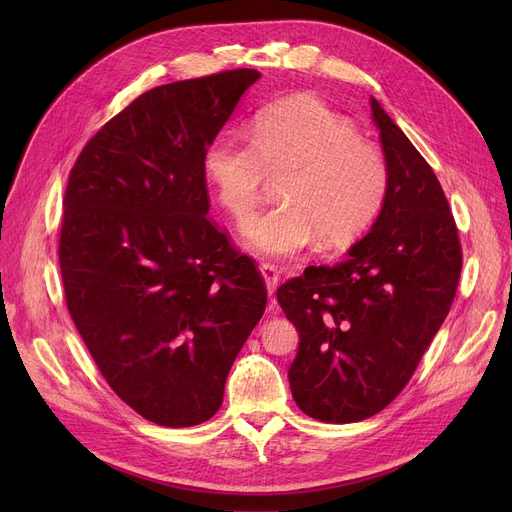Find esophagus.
Instances as JSON below:
<instances>
[{"mask_svg": "<svg viewBox=\"0 0 512 512\" xmlns=\"http://www.w3.org/2000/svg\"><path fill=\"white\" fill-rule=\"evenodd\" d=\"M259 270L263 274V280H265V286H267V294H270V297H274V292L278 288V280H280L278 265H274L270 261H261L259 263Z\"/></svg>", "mask_w": 512, "mask_h": 512, "instance_id": "34e87169", "label": "esophagus"}]
</instances>
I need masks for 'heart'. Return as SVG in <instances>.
<instances>
[{
  "mask_svg": "<svg viewBox=\"0 0 512 512\" xmlns=\"http://www.w3.org/2000/svg\"><path fill=\"white\" fill-rule=\"evenodd\" d=\"M203 164L220 203L236 218L257 207L272 174H284L282 203L242 224L247 245L274 257L297 255L317 238L328 249L348 247L378 218L388 191L380 149L309 95L259 110L251 139L220 134Z\"/></svg>",
  "mask_w": 512,
  "mask_h": 512,
  "instance_id": "1",
  "label": "heart"
}]
</instances>
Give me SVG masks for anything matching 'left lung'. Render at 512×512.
<instances>
[{
	"instance_id": "left-lung-1",
	"label": "left lung",
	"mask_w": 512,
	"mask_h": 512,
	"mask_svg": "<svg viewBox=\"0 0 512 512\" xmlns=\"http://www.w3.org/2000/svg\"><path fill=\"white\" fill-rule=\"evenodd\" d=\"M388 191L371 232L332 265H309L276 297L301 342L288 369L299 409L355 423L386 409L444 324L463 270L442 184L371 97Z\"/></svg>"
}]
</instances>
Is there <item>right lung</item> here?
I'll list each match as a JSON object with an SVG mask.
<instances>
[{
  "label": "right lung",
  "mask_w": 512,
  "mask_h": 512,
  "mask_svg": "<svg viewBox=\"0 0 512 512\" xmlns=\"http://www.w3.org/2000/svg\"><path fill=\"white\" fill-rule=\"evenodd\" d=\"M259 76L236 68L139 95L68 176L58 253L70 317L110 388L164 427L218 413L265 311L255 259L207 215L203 164Z\"/></svg>",
  "instance_id": "add662e5"
}]
</instances>
